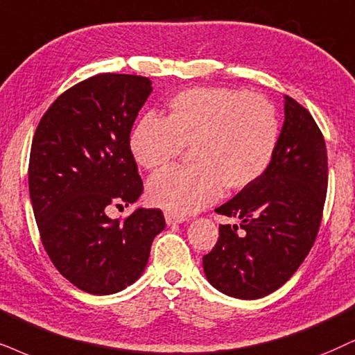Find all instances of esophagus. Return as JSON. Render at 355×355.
Masks as SVG:
<instances>
[{
	"label": "esophagus",
	"instance_id": "1",
	"mask_svg": "<svg viewBox=\"0 0 355 355\" xmlns=\"http://www.w3.org/2000/svg\"><path fill=\"white\" fill-rule=\"evenodd\" d=\"M164 218H166V224L168 225L182 224V222L187 220L184 216H179V214H173V212H164Z\"/></svg>",
	"mask_w": 355,
	"mask_h": 355
}]
</instances>
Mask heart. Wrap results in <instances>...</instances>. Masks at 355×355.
Here are the masks:
<instances>
[{
    "label": "heart",
    "mask_w": 355,
    "mask_h": 355,
    "mask_svg": "<svg viewBox=\"0 0 355 355\" xmlns=\"http://www.w3.org/2000/svg\"><path fill=\"white\" fill-rule=\"evenodd\" d=\"M279 141L273 105L245 90L207 87L176 94L168 116L146 113L130 133V151L146 171H161L192 146L196 166L169 169L148 184L157 207L192 214L227 192H240L270 168Z\"/></svg>",
    "instance_id": "heart-1"
}]
</instances>
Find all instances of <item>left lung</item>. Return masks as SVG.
<instances>
[{
    "label": "left lung",
    "mask_w": 355,
    "mask_h": 355,
    "mask_svg": "<svg viewBox=\"0 0 355 355\" xmlns=\"http://www.w3.org/2000/svg\"><path fill=\"white\" fill-rule=\"evenodd\" d=\"M327 191L324 137L311 113L284 97V121L266 173L240 191L217 214L240 225L218 227V240L202 257L216 290L239 300H258L290 279L311 250Z\"/></svg>",
    "instance_id": "8db88e82"
}]
</instances>
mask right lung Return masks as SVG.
Segmentation results:
<instances>
[{
	"instance_id": "right-lung-1",
	"label": "right lung",
	"mask_w": 355,
	"mask_h": 355,
	"mask_svg": "<svg viewBox=\"0 0 355 355\" xmlns=\"http://www.w3.org/2000/svg\"><path fill=\"white\" fill-rule=\"evenodd\" d=\"M151 92L146 77L98 73L64 92L33 138L29 196L42 245L59 273L90 295L137 282L166 227L159 209L138 207L125 222L107 216L143 192L128 141Z\"/></svg>"
}]
</instances>
